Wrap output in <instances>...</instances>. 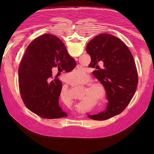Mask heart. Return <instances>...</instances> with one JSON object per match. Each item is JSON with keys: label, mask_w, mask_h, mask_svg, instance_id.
<instances>
[{"label": "heart", "mask_w": 154, "mask_h": 154, "mask_svg": "<svg viewBox=\"0 0 154 154\" xmlns=\"http://www.w3.org/2000/svg\"><path fill=\"white\" fill-rule=\"evenodd\" d=\"M84 72H85L82 70H75L72 72L71 75L74 77H78L81 74H83ZM89 80L90 78L88 76H86L84 78L83 80L80 83L82 84H86V83L89 82ZM85 92H86V93L88 94L90 96L93 97L95 100H98L99 102H104L105 100L106 91L105 90V88L102 84L97 82H92L85 86ZM89 95L85 96L82 100H85L87 99H88L90 97ZM60 96L62 98L64 97V99L67 100L66 97L65 96V93L63 91L60 92Z\"/></svg>", "instance_id": "obj_1"}]
</instances>
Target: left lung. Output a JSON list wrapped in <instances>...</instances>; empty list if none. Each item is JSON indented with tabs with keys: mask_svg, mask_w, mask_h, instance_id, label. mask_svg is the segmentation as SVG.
Returning <instances> with one entry per match:
<instances>
[{
	"mask_svg": "<svg viewBox=\"0 0 154 154\" xmlns=\"http://www.w3.org/2000/svg\"><path fill=\"white\" fill-rule=\"evenodd\" d=\"M86 51L91 58L90 66L97 69L94 76L104 86L108 103L105 110L90 118L104 121L123 112L132 99L138 85V74L131 52L118 38L108 33L93 38ZM104 63L100 69L98 63Z\"/></svg>",
	"mask_w": 154,
	"mask_h": 154,
	"instance_id": "1",
	"label": "left lung"
}]
</instances>
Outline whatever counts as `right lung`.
Wrapping results in <instances>:
<instances>
[{"mask_svg": "<svg viewBox=\"0 0 154 154\" xmlns=\"http://www.w3.org/2000/svg\"><path fill=\"white\" fill-rule=\"evenodd\" d=\"M75 66L64 43L55 35L45 34L32 41L18 69L20 94L26 107L42 118L67 116L58 102L61 82L50 79L53 68L60 66L70 72Z\"/></svg>", "mask_w": 154, "mask_h": 154, "instance_id": "obj_1", "label": "right lung"}]
</instances>
